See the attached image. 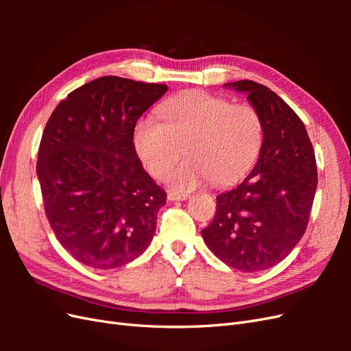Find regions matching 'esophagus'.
<instances>
[{
	"instance_id": "1",
	"label": "esophagus",
	"mask_w": 351,
	"mask_h": 351,
	"mask_svg": "<svg viewBox=\"0 0 351 351\" xmlns=\"http://www.w3.org/2000/svg\"><path fill=\"white\" fill-rule=\"evenodd\" d=\"M168 200H186L189 199V195H184V193H177V192H168L167 195Z\"/></svg>"
}]
</instances>
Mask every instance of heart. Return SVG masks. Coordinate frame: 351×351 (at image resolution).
Masks as SVG:
<instances>
[{"label": "heart", "instance_id": "heart-1", "mask_svg": "<svg viewBox=\"0 0 351 351\" xmlns=\"http://www.w3.org/2000/svg\"><path fill=\"white\" fill-rule=\"evenodd\" d=\"M161 123L137 121L133 145L142 164L161 178L180 155L187 158L165 176L177 192H190L208 180L218 186L236 183L256 162L263 142L259 112L246 104L206 92L180 95L158 111Z\"/></svg>", "mask_w": 351, "mask_h": 351}]
</instances>
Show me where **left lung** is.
Masks as SVG:
<instances>
[{"label": "left lung", "instance_id": "left-lung-1", "mask_svg": "<svg viewBox=\"0 0 351 351\" xmlns=\"http://www.w3.org/2000/svg\"><path fill=\"white\" fill-rule=\"evenodd\" d=\"M224 86L247 95L261 115L263 142L250 174L218 195L202 237L228 267L256 272L281 262L303 237L317 186L316 159L303 121L277 93L252 80Z\"/></svg>", "mask_w": 351, "mask_h": 351}]
</instances>
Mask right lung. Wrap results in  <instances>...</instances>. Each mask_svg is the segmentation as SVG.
<instances>
[{"instance_id": "right-lung-1", "label": "right lung", "mask_w": 351, "mask_h": 351, "mask_svg": "<svg viewBox=\"0 0 351 351\" xmlns=\"http://www.w3.org/2000/svg\"><path fill=\"white\" fill-rule=\"evenodd\" d=\"M167 84L95 79L61 101L42 134L36 174L45 214L71 256L114 269L146 250L167 195L133 145L142 114Z\"/></svg>"}]
</instances>
